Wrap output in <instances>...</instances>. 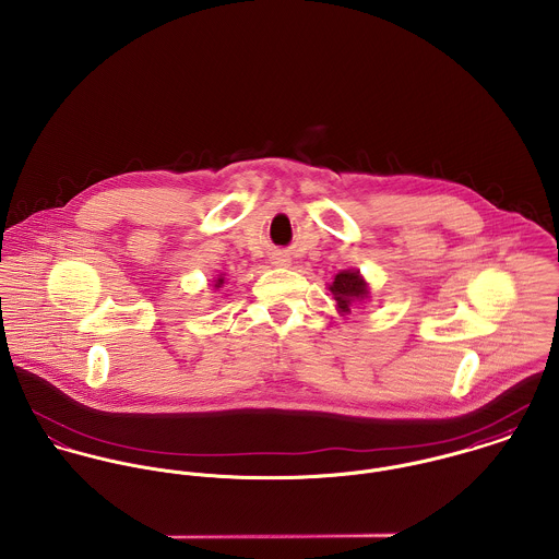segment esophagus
<instances>
[{"label":"esophagus","mask_w":559,"mask_h":559,"mask_svg":"<svg viewBox=\"0 0 559 559\" xmlns=\"http://www.w3.org/2000/svg\"><path fill=\"white\" fill-rule=\"evenodd\" d=\"M275 264H286V260L284 258H275Z\"/></svg>","instance_id":"1"}]
</instances>
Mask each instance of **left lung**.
I'll list each match as a JSON object with an SVG mask.
<instances>
[{
    "label": "left lung",
    "instance_id": "1",
    "mask_svg": "<svg viewBox=\"0 0 559 559\" xmlns=\"http://www.w3.org/2000/svg\"><path fill=\"white\" fill-rule=\"evenodd\" d=\"M329 290L335 299V306H337L340 314H348L350 306L366 301L368 295H370L368 284L359 275V271H340L333 277V284L329 286Z\"/></svg>",
    "mask_w": 559,
    "mask_h": 559
}]
</instances>
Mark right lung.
<instances>
[{
  "label": "right lung",
  "mask_w": 559,
  "mask_h": 559,
  "mask_svg": "<svg viewBox=\"0 0 559 559\" xmlns=\"http://www.w3.org/2000/svg\"><path fill=\"white\" fill-rule=\"evenodd\" d=\"M224 284V277H217V282H215V288H219Z\"/></svg>",
  "instance_id": "obj_1"
}]
</instances>
